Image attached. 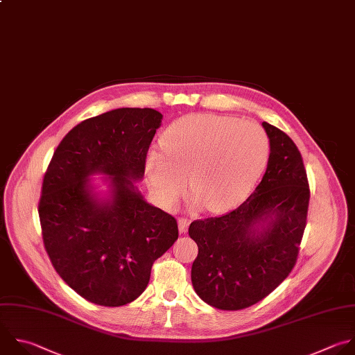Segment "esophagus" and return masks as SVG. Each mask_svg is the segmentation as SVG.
Instances as JSON below:
<instances>
[{
    "mask_svg": "<svg viewBox=\"0 0 355 355\" xmlns=\"http://www.w3.org/2000/svg\"><path fill=\"white\" fill-rule=\"evenodd\" d=\"M188 227H189V220H188V218H185V217L178 218V228H180V232H187V231H188Z\"/></svg>",
    "mask_w": 355,
    "mask_h": 355,
    "instance_id": "esophagus-1",
    "label": "esophagus"
}]
</instances>
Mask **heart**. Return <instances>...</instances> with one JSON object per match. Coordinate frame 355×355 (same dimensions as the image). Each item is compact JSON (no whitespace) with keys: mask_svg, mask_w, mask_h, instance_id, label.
I'll return each instance as SVG.
<instances>
[{"mask_svg":"<svg viewBox=\"0 0 355 355\" xmlns=\"http://www.w3.org/2000/svg\"><path fill=\"white\" fill-rule=\"evenodd\" d=\"M166 157L150 152L146 162L152 188L171 206L191 188L210 211L239 205L263 174L270 141L254 123L213 114L180 118L163 135Z\"/></svg>","mask_w":355,"mask_h":355,"instance_id":"b5f03b06","label":"heart"}]
</instances>
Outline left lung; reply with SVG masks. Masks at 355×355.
I'll return each instance as SVG.
<instances>
[{
	"label": "left lung",
	"mask_w": 355,
	"mask_h": 355,
	"mask_svg": "<svg viewBox=\"0 0 355 355\" xmlns=\"http://www.w3.org/2000/svg\"><path fill=\"white\" fill-rule=\"evenodd\" d=\"M270 156L254 193L239 207L195 220L191 239L198 245L191 279L196 294L223 311L248 308L268 297L297 263L309 206L302 156L282 130L262 123ZM267 223L261 238L254 227Z\"/></svg>",
	"instance_id": "1"
}]
</instances>
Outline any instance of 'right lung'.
<instances>
[{
  "label": "right lung",
  "mask_w": 355,
  "mask_h": 355,
  "mask_svg": "<svg viewBox=\"0 0 355 355\" xmlns=\"http://www.w3.org/2000/svg\"><path fill=\"white\" fill-rule=\"evenodd\" d=\"M163 115L116 108L87 118L57 146L46 170L39 217L46 252L60 277L86 301L121 306L148 287L155 261L178 239L174 216L144 200L132 180ZM110 175L113 199L98 204L87 177Z\"/></svg>",
  "instance_id": "right-lung-1"
}]
</instances>
